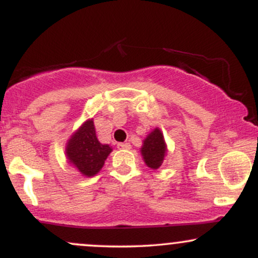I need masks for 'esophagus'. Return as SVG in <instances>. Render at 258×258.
<instances>
[{
  "mask_svg": "<svg viewBox=\"0 0 258 258\" xmlns=\"http://www.w3.org/2000/svg\"><path fill=\"white\" fill-rule=\"evenodd\" d=\"M119 149H131V144L130 143H119L117 144Z\"/></svg>",
  "mask_w": 258,
  "mask_h": 258,
  "instance_id": "1",
  "label": "esophagus"
}]
</instances>
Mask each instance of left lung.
Here are the masks:
<instances>
[{"label": "left lung", "mask_w": 258, "mask_h": 258, "mask_svg": "<svg viewBox=\"0 0 258 258\" xmlns=\"http://www.w3.org/2000/svg\"><path fill=\"white\" fill-rule=\"evenodd\" d=\"M143 161L152 170L158 168L164 164L167 155V144L165 142L164 133L159 127H155L149 135L144 138L143 146L141 148Z\"/></svg>", "instance_id": "left-lung-1"}]
</instances>
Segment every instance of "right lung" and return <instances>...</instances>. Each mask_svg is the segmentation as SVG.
I'll use <instances>...</instances> for the list:
<instances>
[{
	"label": "right lung",
	"instance_id": "add662e5",
	"mask_svg": "<svg viewBox=\"0 0 258 258\" xmlns=\"http://www.w3.org/2000/svg\"><path fill=\"white\" fill-rule=\"evenodd\" d=\"M111 152L109 144H102L97 138L93 119L86 120L65 144L68 164L85 177L96 176Z\"/></svg>",
	"mask_w": 258,
	"mask_h": 258
}]
</instances>
